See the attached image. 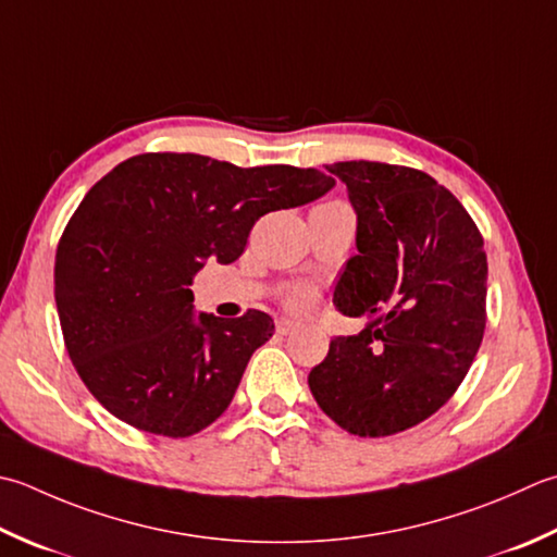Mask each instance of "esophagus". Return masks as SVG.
<instances>
[{
    "label": "esophagus",
    "mask_w": 557,
    "mask_h": 557,
    "mask_svg": "<svg viewBox=\"0 0 557 557\" xmlns=\"http://www.w3.org/2000/svg\"><path fill=\"white\" fill-rule=\"evenodd\" d=\"M275 325H277V333H280V335H289V333L297 331V323L289 321V319H277Z\"/></svg>",
    "instance_id": "obj_1"
}]
</instances>
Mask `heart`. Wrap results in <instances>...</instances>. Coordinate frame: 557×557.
I'll use <instances>...</instances> for the list:
<instances>
[{
    "mask_svg": "<svg viewBox=\"0 0 557 557\" xmlns=\"http://www.w3.org/2000/svg\"><path fill=\"white\" fill-rule=\"evenodd\" d=\"M311 301H313V289L307 287V285L294 287V289H289V294H287V304H289L292 309H297V311L309 309Z\"/></svg>",
    "mask_w": 557,
    "mask_h": 557,
    "instance_id": "obj_1",
    "label": "heart"
}]
</instances>
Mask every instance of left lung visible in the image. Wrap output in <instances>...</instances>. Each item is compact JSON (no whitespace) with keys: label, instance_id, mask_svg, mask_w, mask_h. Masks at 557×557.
I'll list each match as a JSON object with an SVG mask.
<instances>
[{"label":"left lung","instance_id":"8db88e82","mask_svg":"<svg viewBox=\"0 0 557 557\" xmlns=\"http://www.w3.org/2000/svg\"><path fill=\"white\" fill-rule=\"evenodd\" d=\"M329 171L357 214V256L333 304L374 321L333 337L309 388L343 430L388 437L437 412L473 364L485 331L483 236L428 173L379 161H337Z\"/></svg>","mask_w":557,"mask_h":557}]
</instances>
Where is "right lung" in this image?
Here are the masks:
<instances>
[{
	"label": "right lung",
	"mask_w": 557,
	"mask_h": 557,
	"mask_svg": "<svg viewBox=\"0 0 557 557\" xmlns=\"http://www.w3.org/2000/svg\"><path fill=\"white\" fill-rule=\"evenodd\" d=\"M315 169H238L200 154H139L86 193L54 256L64 345L86 388L117 420L190 437L232 403L275 323L195 313V272L244 253L260 216L323 198Z\"/></svg>",
	"instance_id": "1"
}]
</instances>
